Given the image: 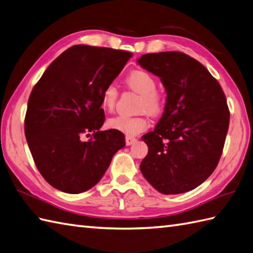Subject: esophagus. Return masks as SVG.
I'll return each instance as SVG.
<instances>
[{
	"label": "esophagus",
	"instance_id": "obj_1",
	"mask_svg": "<svg viewBox=\"0 0 253 253\" xmlns=\"http://www.w3.org/2000/svg\"><path fill=\"white\" fill-rule=\"evenodd\" d=\"M135 142H136V138L135 137H131V136H126V144L127 146H130V145L134 144Z\"/></svg>",
	"mask_w": 253,
	"mask_h": 253
}]
</instances>
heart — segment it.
<instances>
[{
	"instance_id": "heart-1",
	"label": "heart",
	"mask_w": 253,
	"mask_h": 253,
	"mask_svg": "<svg viewBox=\"0 0 253 253\" xmlns=\"http://www.w3.org/2000/svg\"><path fill=\"white\" fill-rule=\"evenodd\" d=\"M125 84L131 91L139 94L137 110L145 111L150 116H159L166 107V95L161 89L157 88V80L150 72L143 69L131 71L125 78ZM118 87L114 83L105 86L100 94V105L107 110L112 111L118 99ZM149 123L144 115L127 117L115 116L107 120V126L126 134V136H135L138 133L145 131Z\"/></svg>"
}]
</instances>
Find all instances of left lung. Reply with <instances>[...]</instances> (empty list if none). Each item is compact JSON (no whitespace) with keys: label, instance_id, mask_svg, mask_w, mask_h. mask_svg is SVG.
Here are the masks:
<instances>
[{"label":"left lung","instance_id":"obj_1","mask_svg":"<svg viewBox=\"0 0 253 253\" xmlns=\"http://www.w3.org/2000/svg\"><path fill=\"white\" fill-rule=\"evenodd\" d=\"M138 64L158 76L167 91L164 115L142 137L148 154L139 168L161 194L189 192L220 161L229 126L225 94L204 65L182 52L142 55Z\"/></svg>","mask_w":253,"mask_h":253}]
</instances>
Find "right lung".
Instances as JSON below:
<instances>
[{
  "label": "right lung",
  "mask_w": 253,
  "mask_h": 253,
  "mask_svg": "<svg viewBox=\"0 0 253 253\" xmlns=\"http://www.w3.org/2000/svg\"><path fill=\"white\" fill-rule=\"evenodd\" d=\"M133 56L126 50L75 45L61 53L32 88L25 134L32 158L54 188L80 194L103 177L123 133L100 131V94ZM90 138L84 142L83 136Z\"/></svg>",
  "instance_id": "obj_1"
}]
</instances>
